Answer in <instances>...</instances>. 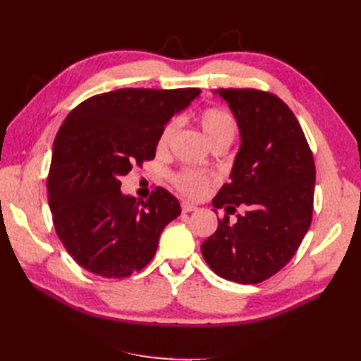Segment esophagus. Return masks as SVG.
<instances>
[{
  "mask_svg": "<svg viewBox=\"0 0 361 361\" xmlns=\"http://www.w3.org/2000/svg\"><path fill=\"white\" fill-rule=\"evenodd\" d=\"M195 209H197V206H194L192 203H189V202L181 203V211L183 212H190V211H195Z\"/></svg>",
  "mask_w": 361,
  "mask_h": 361,
  "instance_id": "esophagus-1",
  "label": "esophagus"
}]
</instances>
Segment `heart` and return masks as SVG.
Here are the masks:
<instances>
[{"label": "heart", "mask_w": 361, "mask_h": 361, "mask_svg": "<svg viewBox=\"0 0 361 361\" xmlns=\"http://www.w3.org/2000/svg\"><path fill=\"white\" fill-rule=\"evenodd\" d=\"M197 122L200 126L202 132L209 144L217 141H226L231 142L235 135V121L234 118L224 109H217V106H209L197 114ZM173 132V122L163 128L159 135L158 145L159 147H166L169 140H171ZM175 185L183 194L189 197H200L204 194L206 188L209 185V176L202 172L195 171H185L180 175H176Z\"/></svg>", "instance_id": "1"}]
</instances>
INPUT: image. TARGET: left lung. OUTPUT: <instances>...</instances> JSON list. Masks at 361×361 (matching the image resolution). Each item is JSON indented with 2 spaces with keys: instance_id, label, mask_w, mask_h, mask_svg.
Wrapping results in <instances>:
<instances>
[{
  "instance_id": "obj_1",
  "label": "left lung",
  "mask_w": 361,
  "mask_h": 361,
  "mask_svg": "<svg viewBox=\"0 0 361 361\" xmlns=\"http://www.w3.org/2000/svg\"><path fill=\"white\" fill-rule=\"evenodd\" d=\"M239 127L240 145L231 181L212 200L231 214L202 243V255L220 278L259 283L288 264L309 231L315 163L301 126L278 96L257 90L220 88ZM216 211V209H214Z\"/></svg>"
}]
</instances>
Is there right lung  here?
<instances>
[{"mask_svg": "<svg viewBox=\"0 0 361 361\" xmlns=\"http://www.w3.org/2000/svg\"><path fill=\"white\" fill-rule=\"evenodd\" d=\"M198 88H122L87 99L68 114L52 147L49 208L59 239L85 270L127 278L155 256L159 235L181 214L163 188L147 202L121 190L133 164L155 158L159 135Z\"/></svg>", "mask_w": 361, "mask_h": 361, "instance_id": "right-lung-1", "label": "right lung"}]
</instances>
